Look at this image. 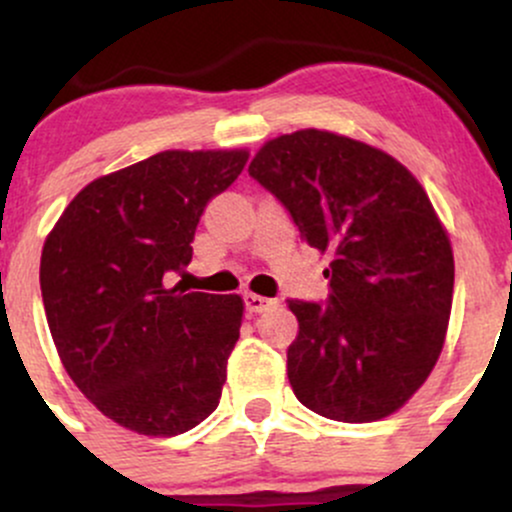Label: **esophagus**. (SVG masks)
Returning <instances> with one entry per match:
<instances>
[{"instance_id":"obj_1","label":"esophagus","mask_w":512,"mask_h":512,"mask_svg":"<svg viewBox=\"0 0 512 512\" xmlns=\"http://www.w3.org/2000/svg\"><path fill=\"white\" fill-rule=\"evenodd\" d=\"M243 301H245V308H248L250 313H264V310L274 308L276 305V301H272V298L257 296V293H245Z\"/></svg>"}]
</instances>
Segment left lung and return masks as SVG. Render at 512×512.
<instances>
[{"label":"left lung","mask_w":512,"mask_h":512,"mask_svg":"<svg viewBox=\"0 0 512 512\" xmlns=\"http://www.w3.org/2000/svg\"><path fill=\"white\" fill-rule=\"evenodd\" d=\"M248 173L330 255L325 305L289 301L293 395L334 421L385 419L426 383L448 332L455 260L431 199L385 151L322 129L272 139Z\"/></svg>","instance_id":"8db88e82"}]
</instances>
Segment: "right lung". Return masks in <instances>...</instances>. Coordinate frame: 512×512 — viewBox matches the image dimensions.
Segmentation results:
<instances>
[{
  "label": "right lung",
  "instance_id": "add662e5",
  "mask_svg": "<svg viewBox=\"0 0 512 512\" xmlns=\"http://www.w3.org/2000/svg\"><path fill=\"white\" fill-rule=\"evenodd\" d=\"M248 151H163L88 182L45 240L40 291L69 378L115 424L178 436L219 407L243 298L166 286Z\"/></svg>",
  "mask_w": 512,
  "mask_h": 512
}]
</instances>
